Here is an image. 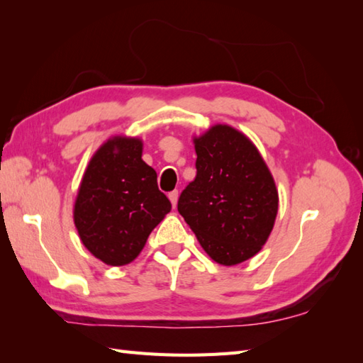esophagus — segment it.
Instances as JSON below:
<instances>
[{"label":"esophagus","mask_w":363,"mask_h":363,"mask_svg":"<svg viewBox=\"0 0 363 363\" xmlns=\"http://www.w3.org/2000/svg\"><path fill=\"white\" fill-rule=\"evenodd\" d=\"M169 200H171V203H172V206H175L177 205V200H179V191H171L169 192Z\"/></svg>","instance_id":"1"}]
</instances>
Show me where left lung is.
<instances>
[{
  "mask_svg": "<svg viewBox=\"0 0 363 363\" xmlns=\"http://www.w3.org/2000/svg\"><path fill=\"white\" fill-rule=\"evenodd\" d=\"M194 144L197 175L177 208L211 259L244 262L272 233L278 213L275 182L255 144L236 128L214 125Z\"/></svg>",
  "mask_w": 363,
  "mask_h": 363,
  "instance_id": "8db88e82",
  "label": "left lung"
}]
</instances>
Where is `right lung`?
Segmentation results:
<instances>
[{"mask_svg": "<svg viewBox=\"0 0 363 363\" xmlns=\"http://www.w3.org/2000/svg\"><path fill=\"white\" fill-rule=\"evenodd\" d=\"M141 155V140L115 136L93 155L80 182L77 233L88 252L108 265L132 262L172 208Z\"/></svg>", "mask_w": 363, "mask_h": 363, "instance_id": "obj_1", "label": "right lung"}]
</instances>
